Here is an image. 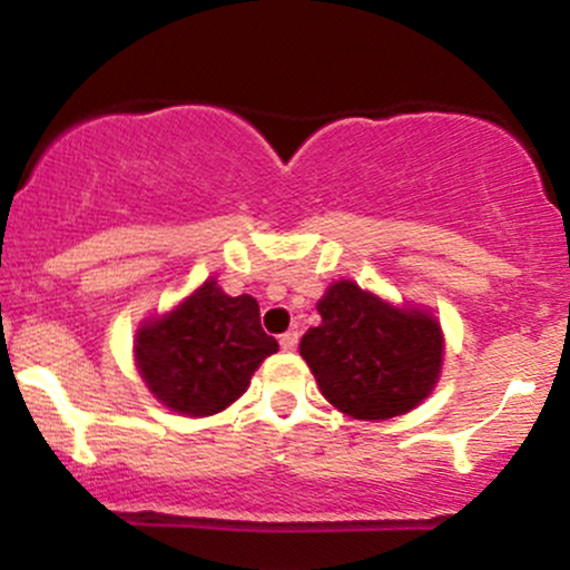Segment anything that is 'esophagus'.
I'll use <instances>...</instances> for the list:
<instances>
[{
  "mask_svg": "<svg viewBox=\"0 0 570 570\" xmlns=\"http://www.w3.org/2000/svg\"><path fill=\"white\" fill-rule=\"evenodd\" d=\"M297 340H299L297 332L289 330V332H284V335L278 337V343H281V348H284V351H294V348H297Z\"/></svg>",
  "mask_w": 570,
  "mask_h": 570,
  "instance_id": "esophagus-1",
  "label": "esophagus"
}]
</instances>
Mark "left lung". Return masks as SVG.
<instances>
[{"mask_svg": "<svg viewBox=\"0 0 570 570\" xmlns=\"http://www.w3.org/2000/svg\"><path fill=\"white\" fill-rule=\"evenodd\" d=\"M322 324L299 340V356L332 407L356 421L404 415L434 391L444 335L426 307L394 305L353 281L318 299Z\"/></svg>", "mask_w": 570, "mask_h": 570, "instance_id": "8db88e82", "label": "left lung"}]
</instances>
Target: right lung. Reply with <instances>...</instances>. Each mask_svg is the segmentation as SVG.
<instances>
[{"instance_id":"obj_1","label":"right lung","mask_w":570,"mask_h":570,"mask_svg":"<svg viewBox=\"0 0 570 570\" xmlns=\"http://www.w3.org/2000/svg\"><path fill=\"white\" fill-rule=\"evenodd\" d=\"M278 343L259 324L252 294L230 297L214 278L134 337L141 381L163 407L187 417L217 415L238 399Z\"/></svg>"}]
</instances>
